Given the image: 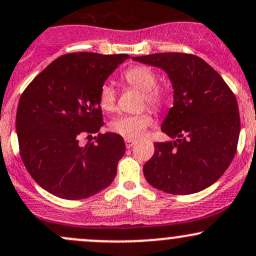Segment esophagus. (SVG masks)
I'll use <instances>...</instances> for the list:
<instances>
[{"instance_id":"34e87169","label":"esophagus","mask_w":256,"mask_h":256,"mask_svg":"<svg viewBox=\"0 0 256 256\" xmlns=\"http://www.w3.org/2000/svg\"><path fill=\"white\" fill-rule=\"evenodd\" d=\"M136 143L134 140H128V138H125V144H126V148H131L132 146Z\"/></svg>"}]
</instances>
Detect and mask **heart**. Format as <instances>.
Listing matches in <instances>:
<instances>
[{
  "label": "heart",
  "instance_id": "obj_1",
  "mask_svg": "<svg viewBox=\"0 0 256 256\" xmlns=\"http://www.w3.org/2000/svg\"><path fill=\"white\" fill-rule=\"evenodd\" d=\"M124 82L130 87L143 92V103L154 109H162L166 103V94L158 85L156 72L146 66H136L128 69L122 74ZM98 103L106 113H113L116 106V92L113 86L103 84L98 92ZM152 124V116L147 112L134 115H120L109 124L112 132L120 134L128 140L141 137Z\"/></svg>",
  "mask_w": 256,
  "mask_h": 256
}]
</instances>
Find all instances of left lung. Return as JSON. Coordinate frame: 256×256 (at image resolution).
<instances>
[{
  "instance_id": "8db88e82",
  "label": "left lung",
  "mask_w": 256,
  "mask_h": 256,
  "mask_svg": "<svg viewBox=\"0 0 256 256\" xmlns=\"http://www.w3.org/2000/svg\"><path fill=\"white\" fill-rule=\"evenodd\" d=\"M132 60L162 68L174 87V106L162 131L175 141L156 142L143 166L146 180L170 194H192L212 186L237 150L240 119L234 94L194 54L154 53Z\"/></svg>"
}]
</instances>
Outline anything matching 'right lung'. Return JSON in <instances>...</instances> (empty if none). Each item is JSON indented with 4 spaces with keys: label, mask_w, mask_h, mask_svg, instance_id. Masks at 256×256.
Listing matches in <instances>:
<instances>
[{
    "label": "right lung",
    "mask_w": 256,
    "mask_h": 256,
    "mask_svg": "<svg viewBox=\"0 0 256 256\" xmlns=\"http://www.w3.org/2000/svg\"><path fill=\"white\" fill-rule=\"evenodd\" d=\"M128 54L68 53L53 60L22 94L16 128L19 153L38 184L69 200L108 187L125 153L120 134L98 132L103 115L98 92ZM96 142L80 146L81 136Z\"/></svg>",
    "instance_id": "1"
}]
</instances>
